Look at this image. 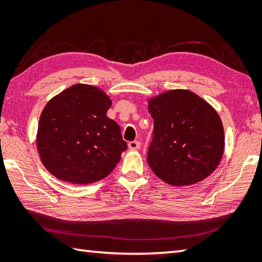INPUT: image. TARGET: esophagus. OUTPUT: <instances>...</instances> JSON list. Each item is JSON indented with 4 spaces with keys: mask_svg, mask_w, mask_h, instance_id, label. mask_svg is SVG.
<instances>
[{
    "mask_svg": "<svg viewBox=\"0 0 262 262\" xmlns=\"http://www.w3.org/2000/svg\"><path fill=\"white\" fill-rule=\"evenodd\" d=\"M128 146L130 149H139L141 146V143H140V141H131V142H129Z\"/></svg>",
    "mask_w": 262,
    "mask_h": 262,
    "instance_id": "34e87169",
    "label": "esophagus"
}]
</instances>
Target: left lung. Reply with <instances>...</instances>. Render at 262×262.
I'll use <instances>...</instances> for the list:
<instances>
[{"label": "left lung", "instance_id": "obj_1", "mask_svg": "<svg viewBox=\"0 0 262 262\" xmlns=\"http://www.w3.org/2000/svg\"><path fill=\"white\" fill-rule=\"evenodd\" d=\"M154 119L147 163L171 186L196 184L216 169L224 153L221 118L209 102L187 90H172L149 98Z\"/></svg>", "mask_w": 262, "mask_h": 262}]
</instances>
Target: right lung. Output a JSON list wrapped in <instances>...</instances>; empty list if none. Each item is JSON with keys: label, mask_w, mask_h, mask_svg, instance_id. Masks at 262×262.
Wrapping results in <instances>:
<instances>
[{"label": "right lung", "mask_w": 262, "mask_h": 262, "mask_svg": "<svg viewBox=\"0 0 262 262\" xmlns=\"http://www.w3.org/2000/svg\"><path fill=\"white\" fill-rule=\"evenodd\" d=\"M112 99L93 85L75 84L51 98L40 115L37 149L51 175L93 184L114 170L126 149L121 129L107 117Z\"/></svg>", "instance_id": "obj_1"}]
</instances>
